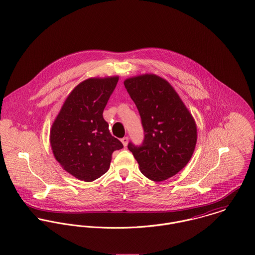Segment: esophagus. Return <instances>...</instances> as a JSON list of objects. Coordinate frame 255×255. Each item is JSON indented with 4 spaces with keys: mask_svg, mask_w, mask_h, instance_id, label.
<instances>
[{
    "mask_svg": "<svg viewBox=\"0 0 255 255\" xmlns=\"http://www.w3.org/2000/svg\"><path fill=\"white\" fill-rule=\"evenodd\" d=\"M121 141H122V143L124 144V146L126 147V146L128 145V137L125 136V137H123V138L121 139Z\"/></svg>",
    "mask_w": 255,
    "mask_h": 255,
    "instance_id": "obj_1",
    "label": "esophagus"
}]
</instances>
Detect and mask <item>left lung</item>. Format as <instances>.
<instances>
[{
  "label": "left lung",
  "mask_w": 255,
  "mask_h": 255,
  "mask_svg": "<svg viewBox=\"0 0 255 255\" xmlns=\"http://www.w3.org/2000/svg\"><path fill=\"white\" fill-rule=\"evenodd\" d=\"M124 84L144 129L142 145L129 142L128 147L146 178L154 182L168 180L186 166L193 154L197 141L195 121L166 79L145 73L127 78Z\"/></svg>",
  "instance_id": "1"
}]
</instances>
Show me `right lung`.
<instances>
[{"label":"right lung","instance_id":"right-lung-1","mask_svg":"<svg viewBox=\"0 0 255 255\" xmlns=\"http://www.w3.org/2000/svg\"><path fill=\"white\" fill-rule=\"evenodd\" d=\"M119 76L90 77L76 85L50 129V145L62 168L74 178L92 182L110 168L112 154L123 143L112 136L103 118Z\"/></svg>","mask_w":255,"mask_h":255}]
</instances>
